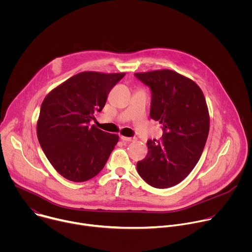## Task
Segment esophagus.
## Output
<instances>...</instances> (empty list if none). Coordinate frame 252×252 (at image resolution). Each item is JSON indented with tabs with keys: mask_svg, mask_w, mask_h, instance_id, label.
I'll use <instances>...</instances> for the list:
<instances>
[{
	"mask_svg": "<svg viewBox=\"0 0 252 252\" xmlns=\"http://www.w3.org/2000/svg\"><path fill=\"white\" fill-rule=\"evenodd\" d=\"M121 139L123 140V141H128V142H131V141H135V137H128V136H124V135H122L121 136Z\"/></svg>",
	"mask_w": 252,
	"mask_h": 252,
	"instance_id": "34e87169",
	"label": "esophagus"
}]
</instances>
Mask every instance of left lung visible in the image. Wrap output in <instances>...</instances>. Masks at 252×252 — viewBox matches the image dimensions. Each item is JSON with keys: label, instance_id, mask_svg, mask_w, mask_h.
Instances as JSON below:
<instances>
[{"label": "left lung", "instance_id": "left-lung-1", "mask_svg": "<svg viewBox=\"0 0 252 252\" xmlns=\"http://www.w3.org/2000/svg\"><path fill=\"white\" fill-rule=\"evenodd\" d=\"M134 76L152 90L150 116L162 126L158 141H147L149 153L137 161L138 174L157 189L173 187L190 173L200 158L209 131V114L201 89L171 69Z\"/></svg>", "mask_w": 252, "mask_h": 252}]
</instances>
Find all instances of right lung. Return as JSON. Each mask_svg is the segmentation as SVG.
Returning a JSON list of instances; mask_svg holds the SVG:
<instances>
[{"label":"right lung","mask_w":252,"mask_h":252,"mask_svg":"<svg viewBox=\"0 0 252 252\" xmlns=\"http://www.w3.org/2000/svg\"><path fill=\"white\" fill-rule=\"evenodd\" d=\"M125 73L82 71L51 91L41 105L37 123L40 145L54 168L70 182L95 176L109 159L119 135L94 125L111 90Z\"/></svg>","instance_id":"right-lung-1"}]
</instances>
